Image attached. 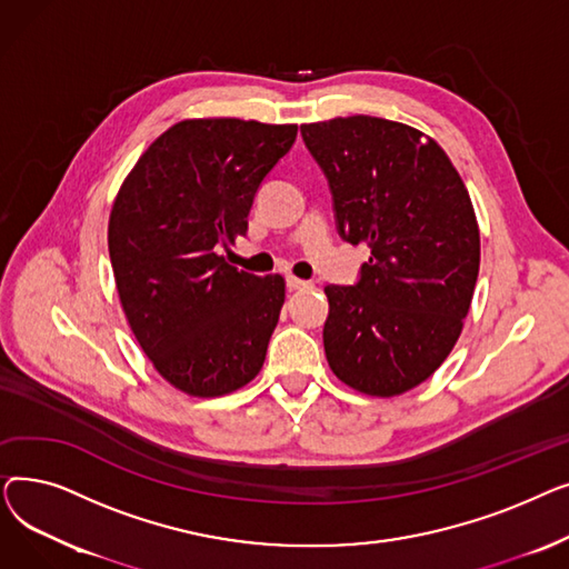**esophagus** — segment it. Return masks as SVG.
Instances as JSON below:
<instances>
[{
	"label": "esophagus",
	"mask_w": 569,
	"mask_h": 569,
	"mask_svg": "<svg viewBox=\"0 0 569 569\" xmlns=\"http://www.w3.org/2000/svg\"><path fill=\"white\" fill-rule=\"evenodd\" d=\"M288 286H290V288H311L313 283H311V281H305V279H300V277L288 274Z\"/></svg>",
	"instance_id": "obj_1"
}]
</instances>
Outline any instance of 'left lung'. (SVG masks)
<instances>
[{"mask_svg": "<svg viewBox=\"0 0 569 569\" xmlns=\"http://www.w3.org/2000/svg\"><path fill=\"white\" fill-rule=\"evenodd\" d=\"M330 182L337 228L367 242L355 286H327L322 343L335 376L369 397H399L447 360L480 272V226L445 149L392 119L302 124Z\"/></svg>", "mask_w": 569, "mask_h": 569, "instance_id": "left-lung-1", "label": "left lung"}]
</instances>
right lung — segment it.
<instances>
[{
  "label": "right lung",
  "mask_w": 569,
  "mask_h": 569,
  "mask_svg": "<svg viewBox=\"0 0 569 569\" xmlns=\"http://www.w3.org/2000/svg\"><path fill=\"white\" fill-rule=\"evenodd\" d=\"M295 136L297 124L182 119L114 196L108 251L119 305L149 362L189 397L230 395L262 369L286 279L237 269L221 249L247 232L253 196Z\"/></svg>",
  "instance_id": "1"
}]
</instances>
